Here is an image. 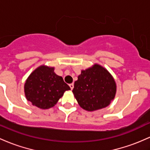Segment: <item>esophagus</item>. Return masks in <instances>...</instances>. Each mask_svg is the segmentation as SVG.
Segmentation results:
<instances>
[{
  "instance_id": "esophagus-1",
  "label": "esophagus",
  "mask_w": 150,
  "mask_h": 150,
  "mask_svg": "<svg viewBox=\"0 0 150 150\" xmlns=\"http://www.w3.org/2000/svg\"><path fill=\"white\" fill-rule=\"evenodd\" d=\"M69 86H70V89H71V90H72V89H73V88H74V84L73 83L70 84V85H69Z\"/></svg>"
}]
</instances>
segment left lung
I'll list each match as a JSON object with an SVG mask.
<instances>
[{"label":"left lung","mask_w":150,"mask_h":150,"mask_svg":"<svg viewBox=\"0 0 150 150\" xmlns=\"http://www.w3.org/2000/svg\"><path fill=\"white\" fill-rule=\"evenodd\" d=\"M116 91L114 78L99 64L81 70L72 90L79 105L90 112L108 107L114 100Z\"/></svg>","instance_id":"8db88e82"}]
</instances>
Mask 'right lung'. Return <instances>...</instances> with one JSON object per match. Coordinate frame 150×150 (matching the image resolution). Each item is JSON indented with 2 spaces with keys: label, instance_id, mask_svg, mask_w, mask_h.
<instances>
[{
  "label": "right lung",
  "instance_id": "right-lung-1",
  "mask_svg": "<svg viewBox=\"0 0 150 150\" xmlns=\"http://www.w3.org/2000/svg\"><path fill=\"white\" fill-rule=\"evenodd\" d=\"M54 70V67L40 65L31 72L25 83L26 99L40 109H49L55 106L64 93L70 90Z\"/></svg>",
  "mask_w": 150,
  "mask_h": 150
}]
</instances>
